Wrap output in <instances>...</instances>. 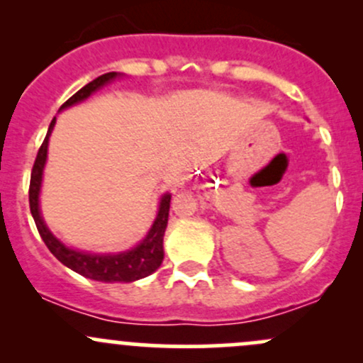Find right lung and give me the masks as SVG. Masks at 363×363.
Listing matches in <instances>:
<instances>
[{
  "mask_svg": "<svg viewBox=\"0 0 363 363\" xmlns=\"http://www.w3.org/2000/svg\"><path fill=\"white\" fill-rule=\"evenodd\" d=\"M116 77V72L104 73V75H100L98 79H94L93 82L86 84L80 91H77L72 98H68V100L65 101L61 108H67L69 105L86 100L91 93L100 89L101 86L111 82ZM54 124H56V117H54L52 123H50L45 140L40 145L38 155H36L35 164H33L31 170V181H29V208H31L35 225L36 228H38V233L43 239V242H45V246L49 247V251L52 252L63 265H67L68 269L75 270L80 276L89 277V279L94 281H104V283H131V281L142 279V277L155 272V270L161 265V262H163V235L168 223V211H170L172 199L168 193L161 199L160 212L158 216H156L155 225L149 230L147 237L131 251L119 252V255H91V252L75 251L69 250L65 244H61L60 240L49 232V228H47L45 223H43L42 216H40L38 193L40 186H42V174L47 160L49 135L50 131H52Z\"/></svg>",
  "mask_w": 363,
  "mask_h": 363,
  "instance_id": "add662e5",
  "label": "right lung"
}]
</instances>
